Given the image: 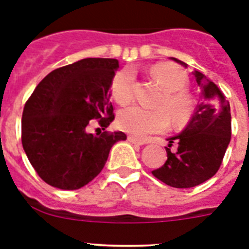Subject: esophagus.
Returning <instances> with one entry per match:
<instances>
[{"label":"esophagus","instance_id":"obj_1","mask_svg":"<svg viewBox=\"0 0 249 249\" xmlns=\"http://www.w3.org/2000/svg\"><path fill=\"white\" fill-rule=\"evenodd\" d=\"M127 140H128L129 142H131V143L138 144V146H142V144H144V141H141V140H138V138L133 137V136H128V137H127Z\"/></svg>","mask_w":249,"mask_h":249}]
</instances>
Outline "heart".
Listing matches in <instances>:
<instances>
[{
    "mask_svg": "<svg viewBox=\"0 0 249 249\" xmlns=\"http://www.w3.org/2000/svg\"><path fill=\"white\" fill-rule=\"evenodd\" d=\"M152 77L164 91L155 111L132 106L118 113L117 123L122 131L128 132L137 138H146L153 133H160L169 126V116L176 123L190 120L193 103L183 92L188 80L178 68L167 65H157L152 68ZM135 73L129 68L117 72L112 78L111 92L114 101L121 106L128 105L133 100Z\"/></svg>",
    "mask_w": 249,
    "mask_h": 249,
    "instance_id": "1",
    "label": "heart"
}]
</instances>
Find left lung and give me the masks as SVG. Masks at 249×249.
Masks as SVG:
<instances>
[{"label":"left lung","mask_w":249,"mask_h":249,"mask_svg":"<svg viewBox=\"0 0 249 249\" xmlns=\"http://www.w3.org/2000/svg\"><path fill=\"white\" fill-rule=\"evenodd\" d=\"M172 59L186 66L179 59ZM193 76L201 89V102L181 135L168 138L166 163L152 171L157 179L175 188H191L212 178L231 141L230 102L203 73L195 71ZM175 142L178 147L172 152L170 147Z\"/></svg>","instance_id":"8db88e82"}]
</instances>
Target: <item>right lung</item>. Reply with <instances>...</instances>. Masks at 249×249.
<instances>
[{
    "mask_svg": "<svg viewBox=\"0 0 249 249\" xmlns=\"http://www.w3.org/2000/svg\"><path fill=\"white\" fill-rule=\"evenodd\" d=\"M114 58H85L53 70L37 85L22 113V146L43 181L59 190H78L105 167L123 132L92 135L96 120L102 129L114 120L109 102Z\"/></svg>",
    "mask_w": 249,
    "mask_h": 249,
    "instance_id": "right-lung-1",
    "label": "right lung"
}]
</instances>
